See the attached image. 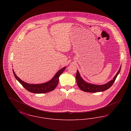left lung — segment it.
I'll use <instances>...</instances> for the list:
<instances>
[{
  "label": "left lung",
  "instance_id": "left-lung-1",
  "mask_svg": "<svg viewBox=\"0 0 131 131\" xmlns=\"http://www.w3.org/2000/svg\"><path fill=\"white\" fill-rule=\"evenodd\" d=\"M121 68V65L118 71L116 73V74L114 77L113 79L111 81L108 82L107 83L104 84L102 85H97L88 83L86 81H85L82 78L78 70H77V74H76V81L77 82V84L79 88L81 89L82 91L87 92H102L108 89L109 88L112 86L113 83L115 81L116 78L119 74Z\"/></svg>",
  "mask_w": 131,
  "mask_h": 131
}]
</instances>
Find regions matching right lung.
<instances>
[{"label":"right lung","instance_id":"add662e5","mask_svg":"<svg viewBox=\"0 0 131 131\" xmlns=\"http://www.w3.org/2000/svg\"><path fill=\"white\" fill-rule=\"evenodd\" d=\"M66 68V67H64L59 70L49 81L40 84L27 83L20 80L16 75L13 69V72L17 80H18V81L23 86V87L30 92L36 94L46 93L53 90L56 88L58 83L59 76L64 72Z\"/></svg>","mask_w":131,"mask_h":131}]
</instances>
